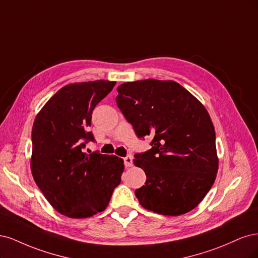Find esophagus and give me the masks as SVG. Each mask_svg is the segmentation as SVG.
<instances>
[{
	"mask_svg": "<svg viewBox=\"0 0 258 258\" xmlns=\"http://www.w3.org/2000/svg\"><path fill=\"white\" fill-rule=\"evenodd\" d=\"M124 165H125V167H131V166H133V157L131 155L124 157Z\"/></svg>",
	"mask_w": 258,
	"mask_h": 258,
	"instance_id": "obj_1",
	"label": "esophagus"
}]
</instances>
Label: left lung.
Returning a JSON list of instances; mask_svg holds the SVG:
<instances>
[{
	"mask_svg": "<svg viewBox=\"0 0 258 258\" xmlns=\"http://www.w3.org/2000/svg\"><path fill=\"white\" fill-rule=\"evenodd\" d=\"M117 105L138 138L151 149L135 154L147 180L135 190L145 209L163 215L193 210L219 168L215 131L204 105L176 81L138 80L117 88Z\"/></svg>",
	"mask_w": 258,
	"mask_h": 258,
	"instance_id": "obj_1",
	"label": "left lung"
}]
</instances>
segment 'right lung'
Instances as JSON below:
<instances>
[{
  "mask_svg": "<svg viewBox=\"0 0 258 258\" xmlns=\"http://www.w3.org/2000/svg\"><path fill=\"white\" fill-rule=\"evenodd\" d=\"M115 81L96 80L63 87L37 113L32 128L31 170L54 209L73 219L104 211L121 182L123 160L84 152L94 141L92 111Z\"/></svg>",
  "mask_w": 258,
  "mask_h": 258,
  "instance_id": "add662e5",
  "label": "right lung"
}]
</instances>
